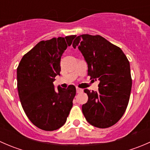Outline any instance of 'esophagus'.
I'll return each mask as SVG.
<instances>
[{
  "instance_id": "34e87169",
  "label": "esophagus",
  "mask_w": 150,
  "mask_h": 150,
  "mask_svg": "<svg viewBox=\"0 0 150 150\" xmlns=\"http://www.w3.org/2000/svg\"><path fill=\"white\" fill-rule=\"evenodd\" d=\"M76 91H77V93H82V92L83 91V90L81 88H76Z\"/></svg>"
}]
</instances>
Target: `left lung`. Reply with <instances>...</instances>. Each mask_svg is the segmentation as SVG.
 Wrapping results in <instances>:
<instances>
[{"instance_id": "1", "label": "left lung", "mask_w": 150, "mask_h": 150, "mask_svg": "<svg viewBox=\"0 0 150 150\" xmlns=\"http://www.w3.org/2000/svg\"><path fill=\"white\" fill-rule=\"evenodd\" d=\"M88 64V75L99 80V91L87 93L82 111L93 126L106 128L115 125L123 115L131 94L132 79L130 64L119 47L100 35L84 34L74 40Z\"/></svg>"}]
</instances>
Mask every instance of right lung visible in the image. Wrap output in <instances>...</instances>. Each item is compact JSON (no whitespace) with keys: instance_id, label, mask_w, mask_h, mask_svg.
Returning <instances> with one entry per match:
<instances>
[{"instance_id":"add662e5","label":"right lung","mask_w":150,"mask_h":150,"mask_svg":"<svg viewBox=\"0 0 150 150\" xmlns=\"http://www.w3.org/2000/svg\"><path fill=\"white\" fill-rule=\"evenodd\" d=\"M76 35L42 40L23 56L17 67V88L25 114L35 126L55 131L66 122L76 88L53 83L60 75L62 54Z\"/></svg>"}]
</instances>
